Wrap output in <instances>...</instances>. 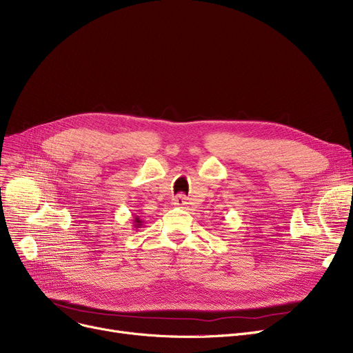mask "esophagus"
<instances>
[{
    "mask_svg": "<svg viewBox=\"0 0 353 353\" xmlns=\"http://www.w3.org/2000/svg\"><path fill=\"white\" fill-rule=\"evenodd\" d=\"M173 205L174 206H184V205H188V197L184 196V194H177L174 199H173Z\"/></svg>",
    "mask_w": 353,
    "mask_h": 353,
    "instance_id": "obj_1",
    "label": "esophagus"
}]
</instances>
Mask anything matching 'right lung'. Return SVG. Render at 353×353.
<instances>
[{"mask_svg":"<svg viewBox=\"0 0 353 353\" xmlns=\"http://www.w3.org/2000/svg\"><path fill=\"white\" fill-rule=\"evenodd\" d=\"M141 226H143V220H141L139 216H134V217H133V228H134V230L140 229Z\"/></svg>","mask_w":353,"mask_h":353,"instance_id":"obj_1","label":"right lung"}]
</instances>
